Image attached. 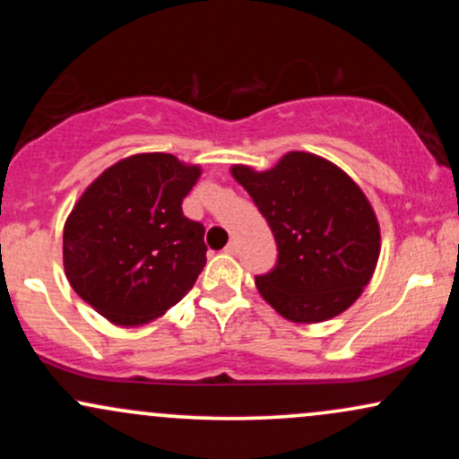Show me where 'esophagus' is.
<instances>
[{"instance_id":"obj_1","label":"esophagus","mask_w":459,"mask_h":459,"mask_svg":"<svg viewBox=\"0 0 459 459\" xmlns=\"http://www.w3.org/2000/svg\"><path fill=\"white\" fill-rule=\"evenodd\" d=\"M224 252H226V255H237V252H239V241L230 239L229 246L224 247Z\"/></svg>"}]
</instances>
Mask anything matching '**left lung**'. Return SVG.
<instances>
[{
	"label": "left lung",
	"instance_id": "left-lung-1",
	"mask_svg": "<svg viewBox=\"0 0 459 459\" xmlns=\"http://www.w3.org/2000/svg\"><path fill=\"white\" fill-rule=\"evenodd\" d=\"M278 246L276 267L255 284L293 324H319L360 298L380 259V222L358 183L325 157L289 151L270 170L235 163Z\"/></svg>",
	"mask_w": 459,
	"mask_h": 459
}]
</instances>
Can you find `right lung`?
I'll return each instance as SVG.
<instances>
[{
  "label": "right lung",
  "instance_id": "obj_1",
  "mask_svg": "<svg viewBox=\"0 0 459 459\" xmlns=\"http://www.w3.org/2000/svg\"><path fill=\"white\" fill-rule=\"evenodd\" d=\"M203 168L170 152L116 161L68 213L62 259L71 287L120 328L155 321L194 287L207 263L200 222L181 203Z\"/></svg>",
  "mask_w": 459,
  "mask_h": 459
}]
</instances>
